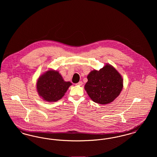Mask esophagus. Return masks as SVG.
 I'll use <instances>...</instances> for the list:
<instances>
[{
    "label": "esophagus",
    "mask_w": 157,
    "mask_h": 157,
    "mask_svg": "<svg viewBox=\"0 0 157 157\" xmlns=\"http://www.w3.org/2000/svg\"><path fill=\"white\" fill-rule=\"evenodd\" d=\"M82 83H82V81H79L78 83H76V85H82Z\"/></svg>",
    "instance_id": "34e87169"
}]
</instances>
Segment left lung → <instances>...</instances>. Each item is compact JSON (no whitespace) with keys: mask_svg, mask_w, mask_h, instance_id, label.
Instances as JSON below:
<instances>
[{"mask_svg":"<svg viewBox=\"0 0 157 157\" xmlns=\"http://www.w3.org/2000/svg\"><path fill=\"white\" fill-rule=\"evenodd\" d=\"M85 85L92 100L98 104H107L120 95L123 81L118 72L112 66L106 65L99 71H92L87 76Z\"/></svg>","mask_w":157,"mask_h":157,"instance_id":"8db88e82","label":"left lung"}]
</instances>
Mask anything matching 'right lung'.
<instances>
[{
    "instance_id": "obj_1",
    "label": "right lung",
    "mask_w": 157,
    "mask_h": 157,
    "mask_svg": "<svg viewBox=\"0 0 157 157\" xmlns=\"http://www.w3.org/2000/svg\"><path fill=\"white\" fill-rule=\"evenodd\" d=\"M71 85L70 82H65L58 72L48 71L39 78L36 88L44 100L55 102L64 96Z\"/></svg>"
}]
</instances>
